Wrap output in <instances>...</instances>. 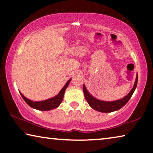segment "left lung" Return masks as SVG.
Segmentation results:
<instances>
[{
  "mask_svg": "<svg viewBox=\"0 0 153 153\" xmlns=\"http://www.w3.org/2000/svg\"><path fill=\"white\" fill-rule=\"evenodd\" d=\"M137 83V74L136 76V81H135L134 87L130 91L129 93L127 95L126 97H124L123 99L117 100V101H113V102H105V101H101V100H97L95 98L90 94L87 90L86 89V87L83 85L82 86V89H83L85 97V100L87 102H88L89 106H91L92 108L96 110L97 111L102 112H113L115 111H117L120 108L125 106L127 102L129 101L131 98V97L133 95L135 89L136 88Z\"/></svg>",
  "mask_w": 153,
  "mask_h": 153,
  "instance_id": "1",
  "label": "left lung"
}]
</instances>
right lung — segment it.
<instances>
[{"label":"right lung","mask_w":153,"mask_h":153,"mask_svg":"<svg viewBox=\"0 0 153 153\" xmlns=\"http://www.w3.org/2000/svg\"><path fill=\"white\" fill-rule=\"evenodd\" d=\"M70 81H71V79L67 81L64 87L62 89L61 91H59V93L56 96L52 97L51 99L45 100V101L33 102L32 100H30L26 98L21 93H20V94H21L22 98L24 100V101L30 107L35 109L39 110V111H49V110L56 108L58 107L59 104L62 103V100H63L65 90L67 88V87L68 86Z\"/></svg>","instance_id":"obj_1"}]
</instances>
